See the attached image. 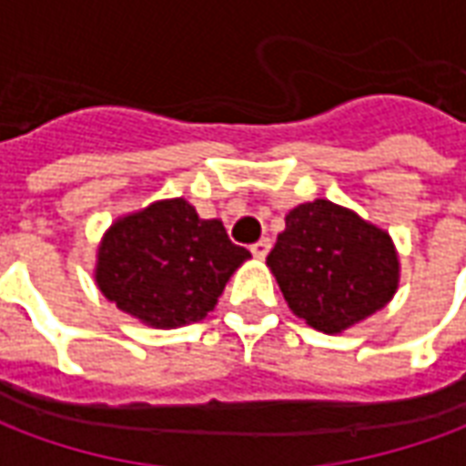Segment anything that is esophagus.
I'll list each match as a JSON object with an SVG mask.
<instances>
[{
	"label": "esophagus",
	"instance_id": "34e87169",
	"mask_svg": "<svg viewBox=\"0 0 466 466\" xmlns=\"http://www.w3.org/2000/svg\"><path fill=\"white\" fill-rule=\"evenodd\" d=\"M269 249H272V239H269V237H264V239L252 244V254L257 259H264V257L269 254Z\"/></svg>",
	"mask_w": 466,
	"mask_h": 466
}]
</instances>
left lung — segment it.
Wrapping results in <instances>:
<instances>
[{
    "instance_id": "obj_1",
    "label": "left lung",
    "mask_w": 466,
    "mask_h": 466,
    "mask_svg": "<svg viewBox=\"0 0 466 466\" xmlns=\"http://www.w3.org/2000/svg\"><path fill=\"white\" fill-rule=\"evenodd\" d=\"M267 257L284 299L299 319L324 334L390 302L400 287L391 237L329 199L299 204Z\"/></svg>"
}]
</instances>
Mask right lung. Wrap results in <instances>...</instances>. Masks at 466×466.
Listing matches in <instances>:
<instances>
[{
    "instance_id": "1",
    "label": "right lung",
    "mask_w": 466,
    "mask_h": 466,
    "mask_svg": "<svg viewBox=\"0 0 466 466\" xmlns=\"http://www.w3.org/2000/svg\"><path fill=\"white\" fill-rule=\"evenodd\" d=\"M249 257L219 219H199L189 202L164 199L106 229L95 277L122 312L174 329L212 312L224 284Z\"/></svg>"
}]
</instances>
